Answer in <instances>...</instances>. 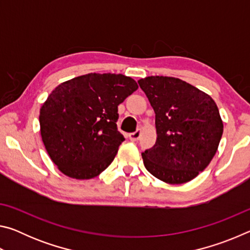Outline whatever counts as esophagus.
Segmentation results:
<instances>
[{"label":"esophagus","instance_id":"34e87169","mask_svg":"<svg viewBox=\"0 0 250 250\" xmlns=\"http://www.w3.org/2000/svg\"><path fill=\"white\" fill-rule=\"evenodd\" d=\"M141 129H138L137 131H135V132H132V133H130L129 134V138H130V140L131 141H138L139 139H140V137H141Z\"/></svg>","mask_w":250,"mask_h":250}]
</instances>
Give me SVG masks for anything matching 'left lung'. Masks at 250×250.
<instances>
[{"label":"left lung","instance_id":"1","mask_svg":"<svg viewBox=\"0 0 250 250\" xmlns=\"http://www.w3.org/2000/svg\"><path fill=\"white\" fill-rule=\"evenodd\" d=\"M155 112V145L142 153L156 179L183 184L208 166L218 149L223 121L215 101L179 78L150 76L139 80Z\"/></svg>","mask_w":250,"mask_h":250}]
</instances>
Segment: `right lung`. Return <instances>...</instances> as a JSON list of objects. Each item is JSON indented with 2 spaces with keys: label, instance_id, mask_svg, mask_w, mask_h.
<instances>
[{
  "label": "right lung",
  "instance_id": "1",
  "mask_svg": "<svg viewBox=\"0 0 250 250\" xmlns=\"http://www.w3.org/2000/svg\"><path fill=\"white\" fill-rule=\"evenodd\" d=\"M137 89L125 75L90 73L50 92L40 111L41 135L59 171L89 180L111 164L125 140L117 128L118 105Z\"/></svg>",
  "mask_w": 250,
  "mask_h": 250
}]
</instances>
